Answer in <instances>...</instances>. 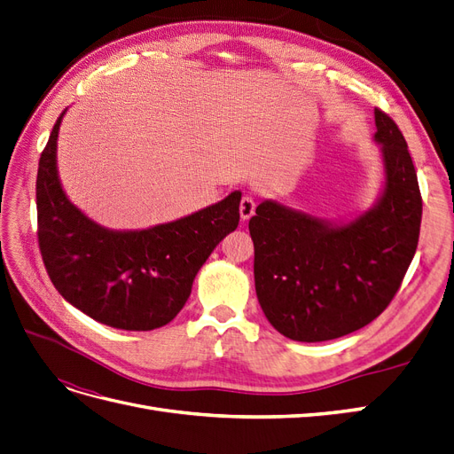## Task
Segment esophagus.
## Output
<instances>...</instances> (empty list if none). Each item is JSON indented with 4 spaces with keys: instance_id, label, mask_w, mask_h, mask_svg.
<instances>
[{
    "instance_id": "esophagus-1",
    "label": "esophagus",
    "mask_w": 454,
    "mask_h": 454,
    "mask_svg": "<svg viewBox=\"0 0 454 454\" xmlns=\"http://www.w3.org/2000/svg\"><path fill=\"white\" fill-rule=\"evenodd\" d=\"M255 212V200L252 195H244L240 200V217L242 219H250Z\"/></svg>"
}]
</instances>
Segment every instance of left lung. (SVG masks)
Instances as JSON below:
<instances>
[{
  "mask_svg": "<svg viewBox=\"0 0 454 454\" xmlns=\"http://www.w3.org/2000/svg\"><path fill=\"white\" fill-rule=\"evenodd\" d=\"M382 197L345 225L265 200L250 219L259 305L287 339L318 342L373 322L400 290L417 252L422 197L394 119L375 107Z\"/></svg>",
  "mask_w": 454,
  "mask_h": 454,
  "instance_id": "left-lung-1",
  "label": "left lung"
}]
</instances>
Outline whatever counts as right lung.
<instances>
[{
  "label": "right lung",
  "instance_id": "1",
  "mask_svg": "<svg viewBox=\"0 0 454 454\" xmlns=\"http://www.w3.org/2000/svg\"><path fill=\"white\" fill-rule=\"evenodd\" d=\"M62 115L41 153L35 182L37 242L49 278L67 303L100 324L129 332L167 325L184 309L204 261L237 229L240 191L172 223L125 232L100 227L62 191Z\"/></svg>",
  "mask_w": 454,
  "mask_h": 454
}]
</instances>
